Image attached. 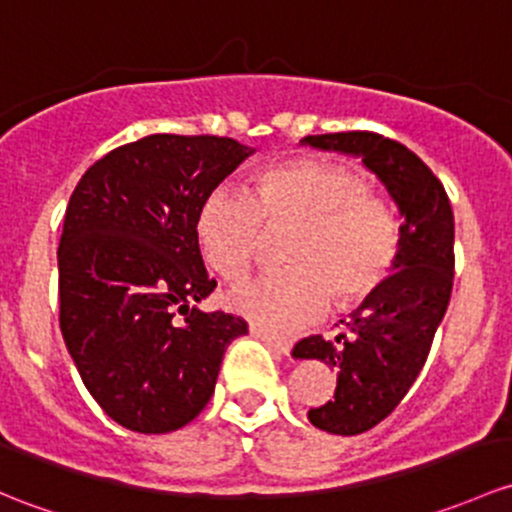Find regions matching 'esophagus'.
I'll list each match as a JSON object with an SVG mask.
<instances>
[{
	"label": "esophagus",
	"instance_id": "34e87169",
	"mask_svg": "<svg viewBox=\"0 0 512 512\" xmlns=\"http://www.w3.org/2000/svg\"><path fill=\"white\" fill-rule=\"evenodd\" d=\"M250 333H252V336H255V338H260V341H265L267 346L272 348V351H277V353H282V355H289V351H292V341H289V338L274 336V333L265 331V328H262V326L252 324V326H250Z\"/></svg>",
	"mask_w": 512,
	"mask_h": 512
}]
</instances>
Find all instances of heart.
<instances>
[{
    "label": "heart",
    "mask_w": 512,
    "mask_h": 512,
    "mask_svg": "<svg viewBox=\"0 0 512 512\" xmlns=\"http://www.w3.org/2000/svg\"><path fill=\"white\" fill-rule=\"evenodd\" d=\"M208 267L235 282L252 267L267 233H287V270L262 274L228 294V306L272 331L309 324L326 299L360 304L383 284L400 252V220L368 179L346 164L297 159L257 176L255 193L215 188L198 213Z\"/></svg>",
    "instance_id": "obj_1"
}]
</instances>
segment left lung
Returning a JSON list of instances; mask_svg holds the SVG:
<instances>
[{
	"mask_svg": "<svg viewBox=\"0 0 512 512\" xmlns=\"http://www.w3.org/2000/svg\"><path fill=\"white\" fill-rule=\"evenodd\" d=\"M301 144L363 159L402 215L395 272L341 321L333 341L309 336L292 351L338 373L336 392L311 407L309 422L353 437L383 422L424 368L454 284V213L432 169L395 139L336 132L311 134Z\"/></svg>",
	"mask_w": 512,
	"mask_h": 512,
	"instance_id": "1",
	"label": "left lung"
}]
</instances>
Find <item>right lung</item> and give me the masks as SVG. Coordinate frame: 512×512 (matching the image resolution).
Here are the masks:
<instances>
[{
    "instance_id": "1",
    "label": "right lung",
    "mask_w": 512,
    "mask_h": 512,
    "mask_svg": "<svg viewBox=\"0 0 512 512\" xmlns=\"http://www.w3.org/2000/svg\"><path fill=\"white\" fill-rule=\"evenodd\" d=\"M252 154L213 134H149L75 186L58 245L61 333L107 417L139 434L186 427L247 324L198 309L215 289L198 247L208 193Z\"/></svg>"
}]
</instances>
